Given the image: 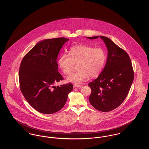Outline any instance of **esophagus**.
Here are the masks:
<instances>
[{"label":"esophagus","mask_w":149,"mask_h":149,"mask_svg":"<svg viewBox=\"0 0 149 149\" xmlns=\"http://www.w3.org/2000/svg\"><path fill=\"white\" fill-rule=\"evenodd\" d=\"M82 85H80V84H74V87H77V88H79V87H81Z\"/></svg>","instance_id":"esophagus-1"}]
</instances>
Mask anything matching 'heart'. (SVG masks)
<instances>
[{
  "instance_id": "heart-1",
  "label": "heart",
  "mask_w": 149,
  "mask_h": 149,
  "mask_svg": "<svg viewBox=\"0 0 149 149\" xmlns=\"http://www.w3.org/2000/svg\"><path fill=\"white\" fill-rule=\"evenodd\" d=\"M69 56L61 55L58 64L63 72L69 74L77 64L78 70L67 77V81L79 83L87 79L89 76L95 77L102 72L106 61V53L101 47L95 48L86 45L72 47Z\"/></svg>"
}]
</instances>
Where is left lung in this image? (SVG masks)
Listing matches in <instances>:
<instances>
[{
  "label": "left lung",
  "mask_w": 149,
  "mask_h": 149,
  "mask_svg": "<svg viewBox=\"0 0 149 149\" xmlns=\"http://www.w3.org/2000/svg\"><path fill=\"white\" fill-rule=\"evenodd\" d=\"M86 38L93 40L99 36ZM100 38L107 47V60L98 77L88 84L92 90L89 101L96 109L109 112L119 106L126 98L134 73L126 52L106 37Z\"/></svg>",
  "instance_id": "obj_1"
}]
</instances>
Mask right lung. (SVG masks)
<instances>
[{"mask_svg":"<svg viewBox=\"0 0 149 149\" xmlns=\"http://www.w3.org/2000/svg\"><path fill=\"white\" fill-rule=\"evenodd\" d=\"M69 39H47L37 43L23 58L19 71L20 89L29 104L37 111L52 114L65 104L73 89L71 83L54 84L64 78L58 72L57 56Z\"/></svg>","mask_w":149,"mask_h":149,"instance_id":"obj_1","label":"right lung"}]
</instances>
